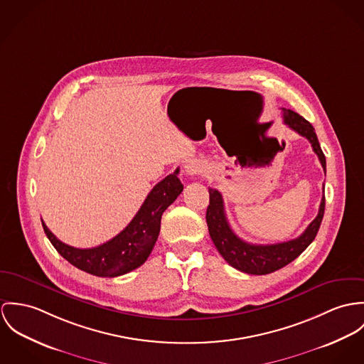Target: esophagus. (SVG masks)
Here are the masks:
<instances>
[{"mask_svg":"<svg viewBox=\"0 0 364 364\" xmlns=\"http://www.w3.org/2000/svg\"><path fill=\"white\" fill-rule=\"evenodd\" d=\"M186 173L190 174V176H197L201 173V166L198 163L190 162L186 164Z\"/></svg>","mask_w":364,"mask_h":364,"instance_id":"34e87169","label":"esophagus"}]
</instances>
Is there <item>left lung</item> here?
I'll return each mask as SVG.
<instances>
[{
	"mask_svg": "<svg viewBox=\"0 0 364 364\" xmlns=\"http://www.w3.org/2000/svg\"><path fill=\"white\" fill-rule=\"evenodd\" d=\"M283 110L284 124L307 138L317 154L323 171H326V163L323 156L318 138L316 135L314 127L293 110ZM325 209V196L320 203V210L316 219L307 226V229L294 240L277 242V244H250L242 240L230 228L226 213L222 194L209 188V205L206 209V223L212 242L218 248L219 254L225 258L233 268L250 274V275H267L275 272L296 259L316 239L318 229L321 226Z\"/></svg>",
	"mask_w": 364,
	"mask_h": 364,
	"instance_id": "obj_1",
	"label": "left lung"
}]
</instances>
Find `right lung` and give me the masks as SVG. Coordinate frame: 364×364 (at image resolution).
I'll return each instance as SVG.
<instances>
[{"label":"right lung","mask_w":364,"mask_h":364,"mask_svg":"<svg viewBox=\"0 0 364 364\" xmlns=\"http://www.w3.org/2000/svg\"><path fill=\"white\" fill-rule=\"evenodd\" d=\"M178 168L164 177L148 194L142 206L116 237L92 248H75L60 242L41 220L54 248L74 267L102 278H114L141 267L154 250L161 232L163 212L183 191Z\"/></svg>","instance_id":"add662e5"}]
</instances>
